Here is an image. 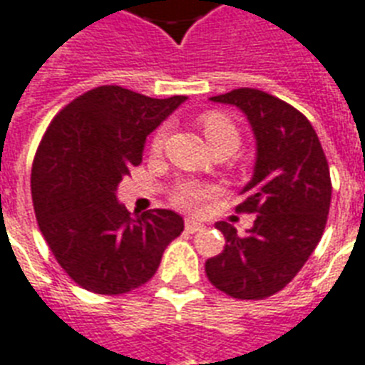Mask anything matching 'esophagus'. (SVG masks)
<instances>
[{
    "label": "esophagus",
    "instance_id": "obj_1",
    "mask_svg": "<svg viewBox=\"0 0 365 365\" xmlns=\"http://www.w3.org/2000/svg\"><path fill=\"white\" fill-rule=\"evenodd\" d=\"M202 224H199V222H195V220H187L185 222V232L187 233H197V232H201L202 230Z\"/></svg>",
    "mask_w": 365,
    "mask_h": 365
}]
</instances>
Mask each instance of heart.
<instances>
[{"instance_id":"obj_1","label":"heart","mask_w":365,"mask_h":365,"mask_svg":"<svg viewBox=\"0 0 365 365\" xmlns=\"http://www.w3.org/2000/svg\"><path fill=\"white\" fill-rule=\"evenodd\" d=\"M201 128L205 132L208 145L212 151H226L227 155L233 153L241 143V132H239L237 124L224 113H207L201 116ZM166 135H168V128L160 126L151 138V153H160L166 143ZM216 191L210 185H202V183H182L176 189V193L172 197V201L178 208H182L185 212H201L205 205L212 199Z\"/></svg>"}]
</instances>
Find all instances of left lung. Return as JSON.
<instances>
[{
  "label": "left lung",
  "mask_w": 365,
  "mask_h": 365,
  "mask_svg": "<svg viewBox=\"0 0 365 365\" xmlns=\"http://www.w3.org/2000/svg\"><path fill=\"white\" fill-rule=\"evenodd\" d=\"M235 105L257 138L255 174L237 212L257 214L245 235L218 222L226 247L205 264L208 282L233 299L260 300L299 274L324 235L331 205L329 164L300 110L255 88L210 97Z\"/></svg>",
  "instance_id": "1"
}]
</instances>
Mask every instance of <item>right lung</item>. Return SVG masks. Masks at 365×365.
<instances>
[{"instance_id": "1", "label": "right lung", "mask_w": 365, "mask_h": 365, "mask_svg": "<svg viewBox=\"0 0 365 365\" xmlns=\"http://www.w3.org/2000/svg\"><path fill=\"white\" fill-rule=\"evenodd\" d=\"M185 99L99 86L47 126L30 178L36 220L55 260L86 291L124 294L141 287L183 232L182 216L166 208L133 218L116 201V189L141 164L147 135Z\"/></svg>"}]
</instances>
